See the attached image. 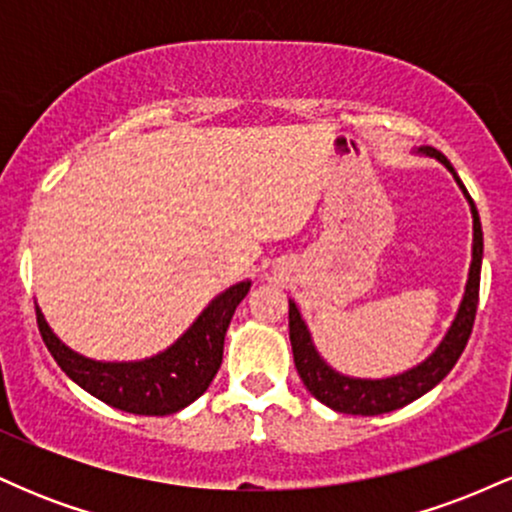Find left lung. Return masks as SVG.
I'll return each instance as SVG.
<instances>
[{
    "label": "left lung",
    "instance_id": "1",
    "mask_svg": "<svg viewBox=\"0 0 512 512\" xmlns=\"http://www.w3.org/2000/svg\"><path fill=\"white\" fill-rule=\"evenodd\" d=\"M424 154L438 158L445 168L455 175L457 185L462 187V192L469 199V207H472L474 216V248H472V267H469V281L467 291H464L462 305L457 310L455 322H452L450 332L445 334L443 344L426 358L421 366L407 370V373L395 375V378L385 380H356L339 375L337 370H332L317 356L313 342H310V334L305 322L301 320L296 303L289 301V337H291V349H293V363H296L298 375H301L303 385L308 387V392L317 402L327 404L334 411H342V414H358V416H375L385 414V411L402 409L404 404L414 402L421 395H426L428 390H433L445 375L450 373L452 366L457 363V358L462 356L464 346H467L469 334H472L474 317H477V305H479V274H481V255H484V236H481V223L477 207H474L472 197H469L467 187L462 185V180L457 178L455 168L450 166V161L440 151L421 149Z\"/></svg>",
    "mask_w": 512,
    "mask_h": 512
}]
</instances>
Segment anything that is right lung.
Listing matches in <instances>:
<instances>
[{
  "label": "right lung",
  "instance_id": "1",
  "mask_svg": "<svg viewBox=\"0 0 512 512\" xmlns=\"http://www.w3.org/2000/svg\"><path fill=\"white\" fill-rule=\"evenodd\" d=\"M248 289L250 281H240L223 291L170 349L137 363H101L74 354L52 334L40 308H35V317L52 358L76 385L129 414L166 416L207 392L221 368L223 337Z\"/></svg>",
  "mask_w": 512,
  "mask_h": 512
}]
</instances>
